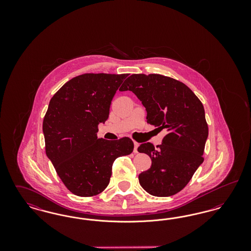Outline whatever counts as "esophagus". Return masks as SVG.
<instances>
[{"label":"esophagus","mask_w":251,"mask_h":251,"mask_svg":"<svg viewBox=\"0 0 251 251\" xmlns=\"http://www.w3.org/2000/svg\"><path fill=\"white\" fill-rule=\"evenodd\" d=\"M133 145H134V148H133V152H134V153H137V152H138V147H139V144L137 143V142H134Z\"/></svg>","instance_id":"obj_1"}]
</instances>
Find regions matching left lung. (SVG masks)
<instances>
[{
  "mask_svg": "<svg viewBox=\"0 0 251 251\" xmlns=\"http://www.w3.org/2000/svg\"><path fill=\"white\" fill-rule=\"evenodd\" d=\"M127 90L146 108L147 122L167 131L157 149L150 142L139 146L152 161L139 183L152 196L175 195L203 163L208 125L202 103L187 85L160 74H132L120 86Z\"/></svg>",
  "mask_w": 251,
  "mask_h": 251,
  "instance_id": "1",
  "label": "left lung"
}]
</instances>
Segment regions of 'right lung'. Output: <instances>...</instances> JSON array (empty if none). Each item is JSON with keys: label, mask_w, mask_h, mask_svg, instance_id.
<instances>
[{"label": "right lung", "mask_w": 251, "mask_h": 251, "mask_svg": "<svg viewBox=\"0 0 251 251\" xmlns=\"http://www.w3.org/2000/svg\"><path fill=\"white\" fill-rule=\"evenodd\" d=\"M127 74L87 73L69 81L51 98L43 120L46 154L70 191L92 197L110 181L114 161L129 155L133 143L98 138L111 101Z\"/></svg>", "instance_id": "add662e5"}]
</instances>
